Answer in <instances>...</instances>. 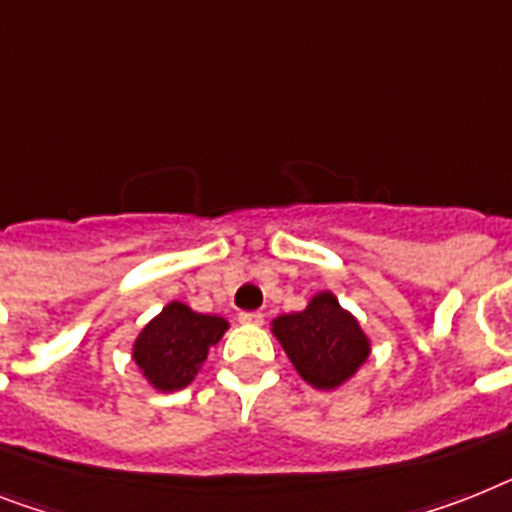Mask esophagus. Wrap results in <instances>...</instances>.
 I'll return each mask as SVG.
<instances>
[{
  "instance_id": "esophagus-1",
  "label": "esophagus",
  "mask_w": 512,
  "mask_h": 512,
  "mask_svg": "<svg viewBox=\"0 0 512 512\" xmlns=\"http://www.w3.org/2000/svg\"><path fill=\"white\" fill-rule=\"evenodd\" d=\"M238 319L243 324H261L264 322V314H261V311H240Z\"/></svg>"
}]
</instances>
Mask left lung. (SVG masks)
<instances>
[{"label":"left lung","mask_w":512,"mask_h":512,"mask_svg":"<svg viewBox=\"0 0 512 512\" xmlns=\"http://www.w3.org/2000/svg\"><path fill=\"white\" fill-rule=\"evenodd\" d=\"M272 332L295 371L316 390H335L348 382L371 353L358 319L329 290L316 293L303 311L277 316Z\"/></svg>","instance_id":"left-lung-1"}]
</instances>
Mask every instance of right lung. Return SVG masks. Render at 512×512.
<instances>
[{"mask_svg": "<svg viewBox=\"0 0 512 512\" xmlns=\"http://www.w3.org/2000/svg\"><path fill=\"white\" fill-rule=\"evenodd\" d=\"M230 324L222 316L196 314L193 308L172 301L154 316L133 342V361L154 390L175 392L193 382Z\"/></svg>", "mask_w": 512, "mask_h": 512, "instance_id": "obj_1", "label": "right lung"}]
</instances>
